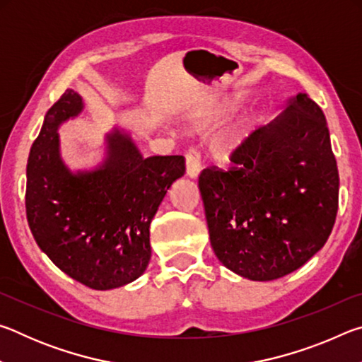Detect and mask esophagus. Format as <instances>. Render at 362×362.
<instances>
[{"label":"esophagus","instance_id":"1","mask_svg":"<svg viewBox=\"0 0 362 362\" xmlns=\"http://www.w3.org/2000/svg\"><path fill=\"white\" fill-rule=\"evenodd\" d=\"M201 173V159L199 153L196 150H189L187 153V175L189 179H196Z\"/></svg>","mask_w":362,"mask_h":362}]
</instances>
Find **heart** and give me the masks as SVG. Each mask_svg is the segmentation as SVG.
<instances>
[{
	"instance_id": "obj_1",
	"label": "heart",
	"mask_w": 362,
	"mask_h": 362,
	"mask_svg": "<svg viewBox=\"0 0 362 362\" xmlns=\"http://www.w3.org/2000/svg\"><path fill=\"white\" fill-rule=\"evenodd\" d=\"M243 102L244 95L238 94L228 100L216 103V105L194 110V112L187 116L188 129L199 132L217 126L218 122H222L226 118V116L235 112ZM262 119L263 113L257 108H250L247 112L238 116L236 119H233L216 139V145L214 146H216L217 155L222 158H230L235 155L236 151H240L243 146L246 145L247 140L252 137L257 127L260 126Z\"/></svg>"
}]
</instances>
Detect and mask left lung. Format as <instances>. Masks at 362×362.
<instances>
[{
	"label": "left lung",
	"mask_w": 362,
	"mask_h": 362,
	"mask_svg": "<svg viewBox=\"0 0 362 362\" xmlns=\"http://www.w3.org/2000/svg\"><path fill=\"white\" fill-rule=\"evenodd\" d=\"M199 175L211 246L222 265L273 281L305 265L332 231L339 169L326 116L303 93L231 156Z\"/></svg>",
	"instance_id": "left-lung-1"
}]
</instances>
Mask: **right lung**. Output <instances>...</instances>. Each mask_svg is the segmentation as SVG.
<instances>
[{"label": "right lung", "instance_id": "right-lung-1", "mask_svg": "<svg viewBox=\"0 0 362 362\" xmlns=\"http://www.w3.org/2000/svg\"><path fill=\"white\" fill-rule=\"evenodd\" d=\"M83 110V97L73 89L47 110L28 156L27 220L59 269L90 289L110 291L145 273L150 223L168 189L185 174V158H145L131 132L115 126L102 161L71 170L60 155L59 127Z\"/></svg>", "mask_w": 362, "mask_h": 362}]
</instances>
